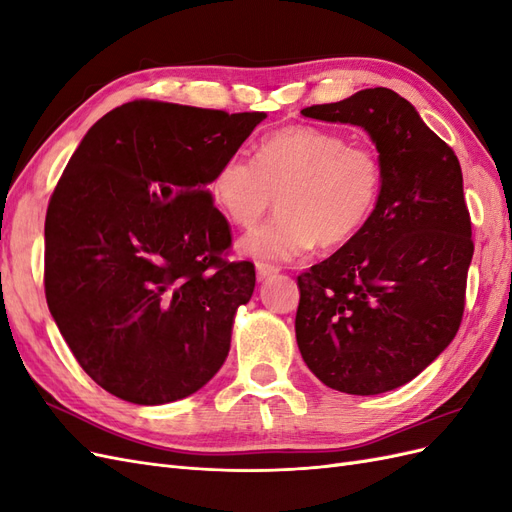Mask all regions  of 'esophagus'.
Instances as JSON below:
<instances>
[{"mask_svg": "<svg viewBox=\"0 0 512 512\" xmlns=\"http://www.w3.org/2000/svg\"><path fill=\"white\" fill-rule=\"evenodd\" d=\"M277 271H280V269L269 265V262H256V275H258V280H267V277L275 275Z\"/></svg>", "mask_w": 512, "mask_h": 512, "instance_id": "esophagus-1", "label": "esophagus"}]
</instances>
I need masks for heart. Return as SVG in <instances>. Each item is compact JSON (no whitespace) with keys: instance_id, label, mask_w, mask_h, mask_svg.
<instances>
[{"instance_id":"1","label":"heart","mask_w":512,"mask_h":512,"mask_svg":"<svg viewBox=\"0 0 512 512\" xmlns=\"http://www.w3.org/2000/svg\"><path fill=\"white\" fill-rule=\"evenodd\" d=\"M382 170L374 151L316 126H286L269 134L256 164L232 156L209 183L213 205L235 226L256 224L277 196V213L239 241L245 256L294 260L337 247L363 228L376 207Z\"/></svg>"}]
</instances>
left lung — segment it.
<instances>
[{
  "label": "left lung",
  "mask_w": 512,
  "mask_h": 512,
  "mask_svg": "<svg viewBox=\"0 0 512 512\" xmlns=\"http://www.w3.org/2000/svg\"><path fill=\"white\" fill-rule=\"evenodd\" d=\"M301 115L361 126L380 153L382 185L363 228L299 275L297 344L335 391H393L459 331L474 254L461 166L393 89H363Z\"/></svg>",
  "instance_id": "left-lung-1"
}]
</instances>
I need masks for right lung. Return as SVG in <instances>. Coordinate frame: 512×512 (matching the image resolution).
Wrapping results in <instances>:
<instances>
[{
  "mask_svg": "<svg viewBox=\"0 0 512 512\" xmlns=\"http://www.w3.org/2000/svg\"><path fill=\"white\" fill-rule=\"evenodd\" d=\"M265 113L134 100L89 128L44 222V292L74 359L138 406L196 393L230 350L252 262L207 185Z\"/></svg>",
  "mask_w": 512,
  "mask_h": 512,
  "instance_id": "1",
  "label": "right lung"
}]
</instances>
